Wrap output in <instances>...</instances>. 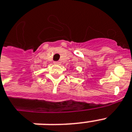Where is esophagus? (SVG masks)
Wrapping results in <instances>:
<instances>
[{"mask_svg": "<svg viewBox=\"0 0 132 132\" xmlns=\"http://www.w3.org/2000/svg\"><path fill=\"white\" fill-rule=\"evenodd\" d=\"M54 64H57V65H59V64H60L61 63H60V62H59V61H57V62H54Z\"/></svg>", "mask_w": 132, "mask_h": 132, "instance_id": "34e87169", "label": "esophagus"}]
</instances>
